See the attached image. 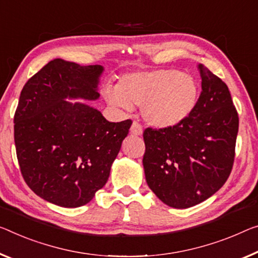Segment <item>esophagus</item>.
I'll use <instances>...</instances> for the list:
<instances>
[{
    "mask_svg": "<svg viewBox=\"0 0 258 258\" xmlns=\"http://www.w3.org/2000/svg\"><path fill=\"white\" fill-rule=\"evenodd\" d=\"M130 133H132L133 135H135V136H141V135L143 134L142 125L138 124L137 122H133L132 128H130Z\"/></svg>",
    "mask_w": 258,
    "mask_h": 258,
    "instance_id": "1",
    "label": "esophagus"
}]
</instances>
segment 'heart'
Returning <instances> with one entry per match:
<instances>
[{
    "label": "heart",
    "mask_w": 258,
    "mask_h": 258,
    "mask_svg": "<svg viewBox=\"0 0 258 258\" xmlns=\"http://www.w3.org/2000/svg\"><path fill=\"white\" fill-rule=\"evenodd\" d=\"M110 106L132 110L142 106L149 125L173 128L187 120L198 100V85L191 75L175 69L136 71L124 75L118 85H106L102 91Z\"/></svg>",
    "instance_id": "b5f03b06"
}]
</instances>
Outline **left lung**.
<instances>
[{
  "label": "left lung",
  "mask_w": 258,
  "mask_h": 258,
  "mask_svg": "<svg viewBox=\"0 0 258 258\" xmlns=\"http://www.w3.org/2000/svg\"><path fill=\"white\" fill-rule=\"evenodd\" d=\"M202 92L179 125L145 129V179L166 205L187 209L223 187L234 161L239 116L227 85L198 64Z\"/></svg>",
  "instance_id": "left-lung-1"
}]
</instances>
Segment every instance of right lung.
Listing matches in <instances>:
<instances>
[{
    "instance_id": "add662e5",
    "label": "right lung",
    "mask_w": 258,
    "mask_h": 258,
    "mask_svg": "<svg viewBox=\"0 0 258 258\" xmlns=\"http://www.w3.org/2000/svg\"><path fill=\"white\" fill-rule=\"evenodd\" d=\"M102 66L55 58L31 77L15 113L23 177L39 197L63 208L88 204L106 184L132 120L109 122L98 100Z\"/></svg>"
}]
</instances>
